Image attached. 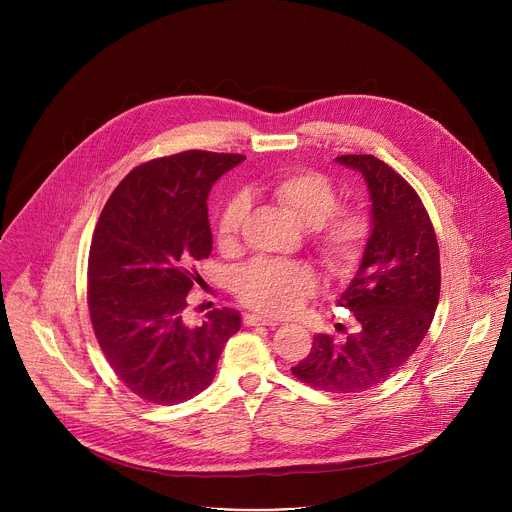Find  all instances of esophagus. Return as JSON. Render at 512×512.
<instances>
[{
    "label": "esophagus",
    "mask_w": 512,
    "mask_h": 512,
    "mask_svg": "<svg viewBox=\"0 0 512 512\" xmlns=\"http://www.w3.org/2000/svg\"><path fill=\"white\" fill-rule=\"evenodd\" d=\"M247 326H279V320L267 318V316H259V314H249L245 318Z\"/></svg>",
    "instance_id": "1"
}]
</instances>
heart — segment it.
<instances>
[{"label": "heart", "mask_w": 512, "mask_h": 512, "mask_svg": "<svg viewBox=\"0 0 512 512\" xmlns=\"http://www.w3.org/2000/svg\"><path fill=\"white\" fill-rule=\"evenodd\" d=\"M271 194L312 231L314 247L328 271L344 273L356 263L369 239V218L358 210H338V196L328 178L296 170L273 180ZM247 212L249 200L239 194L218 216L216 241L223 251L237 249ZM314 283V273L304 263L263 259L239 273L237 294L259 312L285 314L310 294Z\"/></svg>", "instance_id": "obj_1"}]
</instances>
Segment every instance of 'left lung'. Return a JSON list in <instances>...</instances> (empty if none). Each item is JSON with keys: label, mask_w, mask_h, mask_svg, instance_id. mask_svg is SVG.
Returning <instances> with one entry per match:
<instances>
[{"label": "left lung", "mask_w": 512, "mask_h": 512, "mask_svg": "<svg viewBox=\"0 0 512 512\" xmlns=\"http://www.w3.org/2000/svg\"><path fill=\"white\" fill-rule=\"evenodd\" d=\"M336 162L360 172L371 198L369 239L338 300L358 328L344 340L314 336L291 373L326 393H360L397 373L427 334L440 302V249L419 196L393 168L375 156Z\"/></svg>", "instance_id": "8db88e82"}]
</instances>
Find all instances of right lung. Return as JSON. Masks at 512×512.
Returning a JSON list of instances; mask_svg holds the SVG:
<instances>
[{
  "label": "right lung",
  "instance_id": "obj_1",
  "mask_svg": "<svg viewBox=\"0 0 512 512\" xmlns=\"http://www.w3.org/2000/svg\"><path fill=\"white\" fill-rule=\"evenodd\" d=\"M239 154L184 152L129 172L107 200L89 253L91 322L115 375L145 401L184 403L216 375L241 314L182 318L192 263L212 251L208 194Z\"/></svg>",
  "mask_w": 512,
  "mask_h": 512
}]
</instances>
